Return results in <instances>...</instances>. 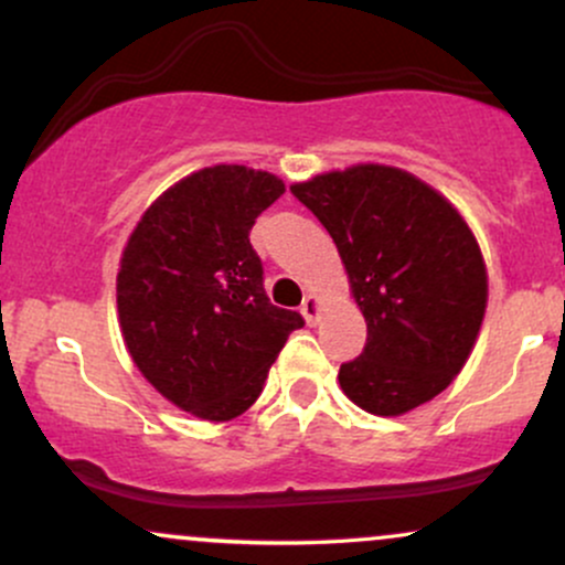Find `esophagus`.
Wrapping results in <instances>:
<instances>
[{
  "label": "esophagus",
  "instance_id": "1",
  "mask_svg": "<svg viewBox=\"0 0 565 565\" xmlns=\"http://www.w3.org/2000/svg\"><path fill=\"white\" fill-rule=\"evenodd\" d=\"M321 310H323V305H321V297H316V295H308L302 300V305H300V313H302V319L310 323V327H313L316 321H319V316H321Z\"/></svg>",
  "mask_w": 565,
  "mask_h": 565
}]
</instances>
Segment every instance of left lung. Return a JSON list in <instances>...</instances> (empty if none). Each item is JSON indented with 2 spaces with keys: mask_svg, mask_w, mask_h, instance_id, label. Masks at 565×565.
<instances>
[{
  "mask_svg": "<svg viewBox=\"0 0 565 565\" xmlns=\"http://www.w3.org/2000/svg\"><path fill=\"white\" fill-rule=\"evenodd\" d=\"M321 220L366 321V348L340 366L342 393L401 417L468 364L489 302L483 252L468 220L417 174L353 164L289 185Z\"/></svg>",
  "mask_w": 565,
  "mask_h": 565,
  "instance_id": "1",
  "label": "left lung"
}]
</instances>
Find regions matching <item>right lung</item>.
I'll use <instances>...</instances> for the list:
<instances>
[{"label": "right lung", "instance_id": "add662e5", "mask_svg": "<svg viewBox=\"0 0 565 565\" xmlns=\"http://www.w3.org/2000/svg\"><path fill=\"white\" fill-rule=\"evenodd\" d=\"M287 191L244 164H212L167 188L129 233L116 310L140 374L193 417L228 423L263 393L302 316L270 305L249 244L257 215Z\"/></svg>", "mask_w": 565, "mask_h": 565}]
</instances>
